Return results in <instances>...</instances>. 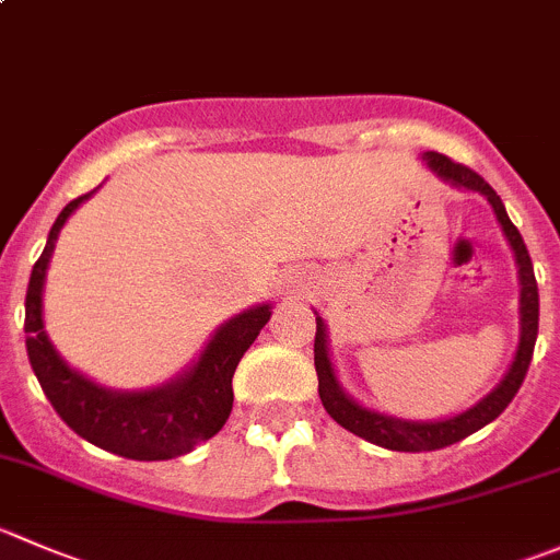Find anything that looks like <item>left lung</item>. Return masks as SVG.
<instances>
[{
	"label": "left lung",
	"mask_w": 560,
	"mask_h": 560,
	"mask_svg": "<svg viewBox=\"0 0 560 560\" xmlns=\"http://www.w3.org/2000/svg\"><path fill=\"white\" fill-rule=\"evenodd\" d=\"M424 161L443 177V180L454 183V186L470 188V191H479L490 199L492 210H495L498 221H501L503 232H506L509 243L514 248V257L520 265V284H523V295H520V314H523V336H520V350L514 358L512 369L503 377V383L492 390L490 396L479 401L470 410L459 412V416L446 418V421H432V424H418V421H401V418L380 416V412L363 410L361 405H355L352 399H347L345 390L339 388L334 377V369H330L328 358V345H325V325L317 317V334H314V369H317L319 380V399L323 407L328 410V416L334 418L336 424L345 427L352 435L363 438V441L374 443V446L390 448V452H435V448H446L452 443L465 441L468 435L479 432L481 427H487L490 421H495L503 410L509 407V401L514 399V394L523 385L525 374H528L530 358H534V345L536 334H539V287H536L534 276V262H530V254L525 248L523 235H520L517 226L512 224V219L506 215L501 197L492 191L490 183L481 175H476L470 166L457 164L448 155L441 153H424Z\"/></svg>",
	"instance_id": "1"
}]
</instances>
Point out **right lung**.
Instances as JSON below:
<instances>
[{"label": "right lung", "mask_w": 560, "mask_h": 560, "mask_svg": "<svg viewBox=\"0 0 560 560\" xmlns=\"http://www.w3.org/2000/svg\"><path fill=\"white\" fill-rule=\"evenodd\" d=\"M86 197L90 194L65 205L48 232L46 248L32 268L24 303L26 355L32 372L57 416L92 446L128 459H148V463L175 459L197 448L199 443L210 441L226 424L235 401L232 374L243 352L252 347L270 319V306H257L230 319L210 339L197 366L177 383L144 394H117V390L97 388L95 383L65 366L43 330V279H46L48 259L65 219Z\"/></svg>", "instance_id": "right-lung-1"}]
</instances>
